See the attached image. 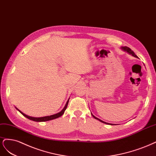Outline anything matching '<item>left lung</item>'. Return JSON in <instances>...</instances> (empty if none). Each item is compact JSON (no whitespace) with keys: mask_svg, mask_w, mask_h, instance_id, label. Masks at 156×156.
Returning <instances> with one entry per match:
<instances>
[{"mask_svg":"<svg viewBox=\"0 0 156 156\" xmlns=\"http://www.w3.org/2000/svg\"><path fill=\"white\" fill-rule=\"evenodd\" d=\"M121 48H122V50H123L124 51H125V52H128V54H131V55H132L133 56H134V57H135V58H138L136 55L135 54V53L133 52V51H132L131 49H130L129 47H121ZM91 115H92V116L95 119H97V120H98L99 121H100V122H103V123H104V124H111V125H113L112 124H109V123H107V122H104L103 120H100V119H98V118H97L96 117H94V115L91 113Z\"/></svg>","mask_w":156,"mask_h":156,"instance_id":"1","label":"left lung"}]
</instances>
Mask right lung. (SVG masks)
Masks as SVG:
<instances>
[{
    "label": "right lung",
    "mask_w": 156,
    "mask_h": 156,
    "mask_svg": "<svg viewBox=\"0 0 156 156\" xmlns=\"http://www.w3.org/2000/svg\"><path fill=\"white\" fill-rule=\"evenodd\" d=\"M69 100H67V102L66 103V104H65V107L63 108V109L62 110L61 112L56 113V114H54V115H50V116H46V117H30V116H28V115H25L24 113H23V112H21L20 110H19L17 108H16L18 111L21 113L23 116H24L25 117L28 118V119L30 120H33V121H36V122H44V121H48V120H53V119H57L59 117H61L62 115L64 113L65 109H67V107L68 105V103H69Z\"/></svg>",
    "instance_id": "1"
}]
</instances>
